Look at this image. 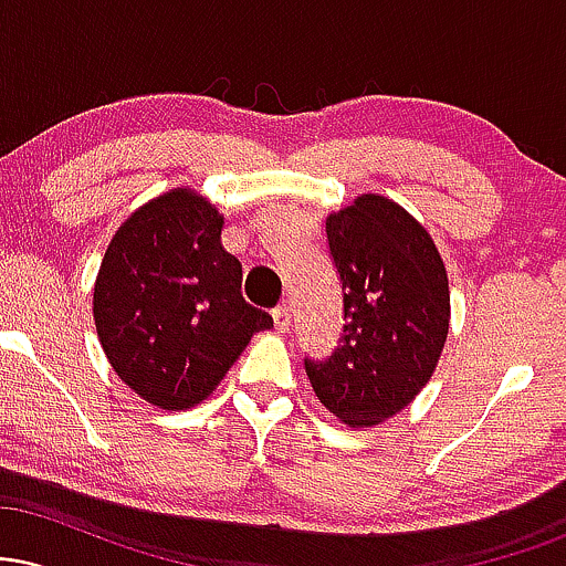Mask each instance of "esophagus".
I'll return each mask as SVG.
<instances>
[{
  "label": "esophagus",
  "instance_id": "esophagus-1",
  "mask_svg": "<svg viewBox=\"0 0 566 566\" xmlns=\"http://www.w3.org/2000/svg\"><path fill=\"white\" fill-rule=\"evenodd\" d=\"M290 322H292L290 305H287V303L276 305V308H274V324H276L279 333H284V329H290Z\"/></svg>",
  "mask_w": 566,
  "mask_h": 566
}]
</instances>
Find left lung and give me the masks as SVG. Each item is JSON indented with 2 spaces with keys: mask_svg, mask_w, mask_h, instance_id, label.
Returning a JSON list of instances; mask_svg holds the SVG:
<instances>
[{
  "mask_svg": "<svg viewBox=\"0 0 566 566\" xmlns=\"http://www.w3.org/2000/svg\"><path fill=\"white\" fill-rule=\"evenodd\" d=\"M343 284L340 346L305 359L319 401L369 428L401 412L431 380L450 333V284L431 233L396 201L361 193L327 218Z\"/></svg>",
  "mask_w": 566,
  "mask_h": 566,
  "instance_id": "left-lung-1",
  "label": "left lung"
}]
</instances>
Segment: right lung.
<instances>
[{
	"label": "right lung",
	"mask_w": 566,
	"mask_h": 566,
	"mask_svg": "<svg viewBox=\"0 0 566 566\" xmlns=\"http://www.w3.org/2000/svg\"><path fill=\"white\" fill-rule=\"evenodd\" d=\"M220 231L216 205L172 188L119 226L97 271L101 346L125 386L159 409L197 407L250 337L274 327L242 297V263Z\"/></svg>",
	"instance_id": "obj_1"
}]
</instances>
